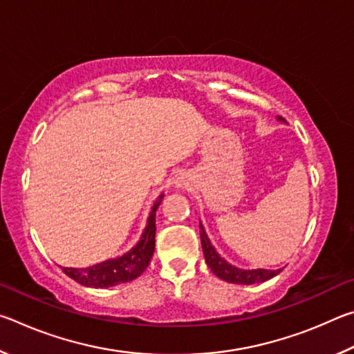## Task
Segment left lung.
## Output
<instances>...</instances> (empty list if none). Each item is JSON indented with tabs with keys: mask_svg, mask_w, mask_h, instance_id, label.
Masks as SVG:
<instances>
[{
	"mask_svg": "<svg viewBox=\"0 0 354 354\" xmlns=\"http://www.w3.org/2000/svg\"><path fill=\"white\" fill-rule=\"evenodd\" d=\"M200 236H201V247H203V253H205L206 263L215 277L226 281V283H232V284L263 283V281L277 277V274L283 270V268H279V270H262V268H257V270H242V268H237L234 266H231V263H227L223 257L215 251L211 242H209L205 227H203L201 223H200Z\"/></svg>",
	"mask_w": 354,
	"mask_h": 354,
	"instance_id": "obj_1",
	"label": "left lung"
}]
</instances>
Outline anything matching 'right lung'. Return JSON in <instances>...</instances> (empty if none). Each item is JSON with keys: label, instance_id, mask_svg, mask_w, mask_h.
Segmentation results:
<instances>
[{"label": "right lung", "instance_id": "obj_1", "mask_svg": "<svg viewBox=\"0 0 354 354\" xmlns=\"http://www.w3.org/2000/svg\"><path fill=\"white\" fill-rule=\"evenodd\" d=\"M160 200H162V195L159 196V200L156 201V205L151 209V214L148 217V225L145 231H143L139 243L133 250L128 251L127 254L87 268L62 267V272L76 281V283L87 287H97V289L129 283V281L139 278L149 266V261H151L154 253L156 211H158L160 205Z\"/></svg>", "mask_w": 354, "mask_h": 354}]
</instances>
